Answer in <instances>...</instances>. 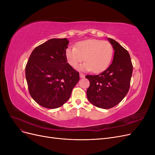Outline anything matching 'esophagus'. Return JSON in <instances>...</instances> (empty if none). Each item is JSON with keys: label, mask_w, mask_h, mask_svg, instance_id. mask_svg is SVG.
I'll use <instances>...</instances> for the list:
<instances>
[{"label": "esophagus", "mask_w": 155, "mask_h": 155, "mask_svg": "<svg viewBox=\"0 0 155 155\" xmlns=\"http://www.w3.org/2000/svg\"><path fill=\"white\" fill-rule=\"evenodd\" d=\"M79 76H80L81 78H85V74L80 73V74H79Z\"/></svg>", "instance_id": "obj_1"}]
</instances>
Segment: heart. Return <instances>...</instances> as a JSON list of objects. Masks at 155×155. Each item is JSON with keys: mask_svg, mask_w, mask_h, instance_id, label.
Here are the masks:
<instances>
[{"mask_svg": "<svg viewBox=\"0 0 155 155\" xmlns=\"http://www.w3.org/2000/svg\"><path fill=\"white\" fill-rule=\"evenodd\" d=\"M113 55L112 45L107 41L88 39L78 43L74 47H68L65 57L72 68H77L84 61L81 67L83 70H91L94 73L101 72L109 67Z\"/></svg>", "mask_w": 155, "mask_h": 155, "instance_id": "obj_1", "label": "heart"}]
</instances>
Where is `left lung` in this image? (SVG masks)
I'll return each instance as SVG.
<instances>
[{
	"mask_svg": "<svg viewBox=\"0 0 155 155\" xmlns=\"http://www.w3.org/2000/svg\"><path fill=\"white\" fill-rule=\"evenodd\" d=\"M114 50L112 63L98 75H87L90 86L87 96L91 104L101 109H110L122 100L130 88L133 64L128 51L115 40L109 38Z\"/></svg>",
	"mask_w": 155,
	"mask_h": 155,
	"instance_id": "left-lung-1",
	"label": "left lung"
}]
</instances>
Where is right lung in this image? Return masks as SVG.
Returning <instances> with one entry per match:
<instances>
[{
  "mask_svg": "<svg viewBox=\"0 0 155 155\" xmlns=\"http://www.w3.org/2000/svg\"><path fill=\"white\" fill-rule=\"evenodd\" d=\"M67 38L51 39L32 51L25 68L30 96L47 109L62 106L79 80V74L67 63Z\"/></svg>",
  "mask_w": 155,
  "mask_h": 155,
  "instance_id": "right-lung-1",
  "label": "right lung"
}]
</instances>
